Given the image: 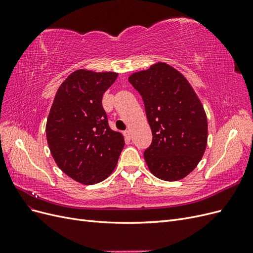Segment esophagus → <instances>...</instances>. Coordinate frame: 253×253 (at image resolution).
<instances>
[{
	"mask_svg": "<svg viewBox=\"0 0 253 253\" xmlns=\"http://www.w3.org/2000/svg\"><path fill=\"white\" fill-rule=\"evenodd\" d=\"M124 136L126 137V139H131V131L129 129H126V131L124 132Z\"/></svg>",
	"mask_w": 253,
	"mask_h": 253,
	"instance_id": "esophagus-1",
	"label": "esophagus"
}]
</instances>
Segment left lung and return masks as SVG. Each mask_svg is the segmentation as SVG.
Returning <instances> with one entry per match:
<instances>
[{
	"label": "left lung",
	"mask_w": 253,
	"mask_h": 253,
	"mask_svg": "<svg viewBox=\"0 0 253 253\" xmlns=\"http://www.w3.org/2000/svg\"><path fill=\"white\" fill-rule=\"evenodd\" d=\"M129 83L142 97L153 139L143 156L159 179L179 180L192 172L204 155L208 122L188 80L167 63L134 73Z\"/></svg>",
	"instance_id": "left-lung-1"
}]
</instances>
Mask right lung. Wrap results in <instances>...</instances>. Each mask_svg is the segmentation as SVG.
<instances>
[{
	"mask_svg": "<svg viewBox=\"0 0 253 253\" xmlns=\"http://www.w3.org/2000/svg\"><path fill=\"white\" fill-rule=\"evenodd\" d=\"M118 74L78 70L61 84L46 124V138L57 166L83 185L104 180L125 147L124 136L111 129L102 96Z\"/></svg>",
	"mask_w": 253,
	"mask_h": 253,
	"instance_id": "right-lung-1",
	"label": "right lung"
}]
</instances>
